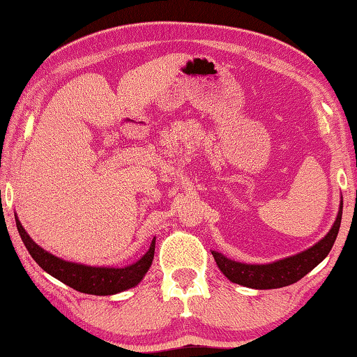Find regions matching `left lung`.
Returning a JSON list of instances; mask_svg holds the SVG:
<instances>
[{"instance_id": "left-lung-1", "label": "left lung", "mask_w": 357, "mask_h": 357, "mask_svg": "<svg viewBox=\"0 0 357 357\" xmlns=\"http://www.w3.org/2000/svg\"><path fill=\"white\" fill-rule=\"evenodd\" d=\"M342 209L343 198L340 200V206H338L334 225L331 227L328 234L323 239H319L315 245L309 247L307 250L296 253V255L266 264L239 263L227 258L225 255H222V253L215 250H213V257L223 275L229 282L238 283V285L255 289H274L288 287L291 283L301 280L305 274H309L313 268H317L328 257V253L331 252L332 245H334L337 239L338 229H340Z\"/></svg>"}]
</instances>
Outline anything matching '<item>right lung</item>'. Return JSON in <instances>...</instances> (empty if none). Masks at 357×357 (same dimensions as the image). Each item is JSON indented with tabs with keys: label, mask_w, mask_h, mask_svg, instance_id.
<instances>
[{
	"label": "right lung",
	"mask_w": 357,
	"mask_h": 357,
	"mask_svg": "<svg viewBox=\"0 0 357 357\" xmlns=\"http://www.w3.org/2000/svg\"><path fill=\"white\" fill-rule=\"evenodd\" d=\"M17 229L23 241V244L29 252V255L34 258L45 273L55 277L59 282L77 289L80 293L96 294V296H112L126 289L137 287L143 280V277L153 264L154 249H155V238L151 243L148 252L138 259L124 268H110V266H88L82 263L66 261V259L55 257L53 253L42 249L31 239L26 233V229L19 220L15 214Z\"/></svg>",
	"instance_id": "right-lung-1"
}]
</instances>
